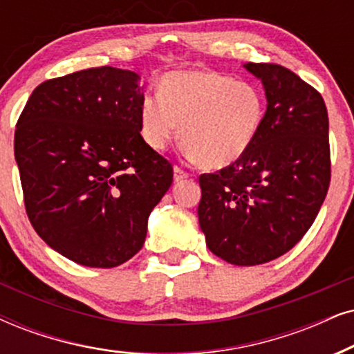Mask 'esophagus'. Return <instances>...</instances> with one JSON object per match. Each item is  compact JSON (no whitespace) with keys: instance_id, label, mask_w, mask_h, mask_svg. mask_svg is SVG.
<instances>
[{"instance_id":"34e87169","label":"esophagus","mask_w":354,"mask_h":354,"mask_svg":"<svg viewBox=\"0 0 354 354\" xmlns=\"http://www.w3.org/2000/svg\"><path fill=\"white\" fill-rule=\"evenodd\" d=\"M189 178V173L185 171L181 167H174V181H181Z\"/></svg>"}]
</instances>
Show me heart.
<instances>
[{"label":"heart","mask_w":354,"mask_h":354,"mask_svg":"<svg viewBox=\"0 0 354 354\" xmlns=\"http://www.w3.org/2000/svg\"><path fill=\"white\" fill-rule=\"evenodd\" d=\"M266 115L263 91L252 82L212 70H180L158 83V96L140 106V133L162 151L180 137L201 167L221 169L239 162L257 140Z\"/></svg>","instance_id":"obj_1"}]
</instances>
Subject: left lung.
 Listing matches in <instances>:
<instances>
[{
    "mask_svg": "<svg viewBox=\"0 0 354 354\" xmlns=\"http://www.w3.org/2000/svg\"><path fill=\"white\" fill-rule=\"evenodd\" d=\"M265 84L257 140L239 162L199 176V225L210 252L254 266L296 247L314 223L332 178L322 95L277 64L245 65Z\"/></svg>",
    "mask_w": 354,
    "mask_h": 354,
    "instance_id": "obj_1",
    "label": "left lung"
}]
</instances>
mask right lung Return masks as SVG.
I'll return each mask as SVG.
<instances>
[{
  "instance_id": "add662e5",
  "label": "right lung",
  "mask_w": 354,
  "mask_h": 354,
  "mask_svg": "<svg viewBox=\"0 0 354 354\" xmlns=\"http://www.w3.org/2000/svg\"><path fill=\"white\" fill-rule=\"evenodd\" d=\"M138 80L114 66L47 80L17 119L15 156L29 221L78 265L131 259L173 183L171 163L140 136Z\"/></svg>"
}]
</instances>
